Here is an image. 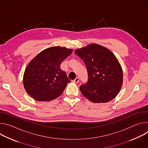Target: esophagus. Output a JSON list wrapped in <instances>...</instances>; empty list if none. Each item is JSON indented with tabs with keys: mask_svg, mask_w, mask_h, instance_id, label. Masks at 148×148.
Listing matches in <instances>:
<instances>
[{
	"mask_svg": "<svg viewBox=\"0 0 148 148\" xmlns=\"http://www.w3.org/2000/svg\"><path fill=\"white\" fill-rule=\"evenodd\" d=\"M79 78L77 77L74 80H73V82H74V83H78V82H79Z\"/></svg>",
	"mask_w": 148,
	"mask_h": 148,
	"instance_id": "obj_1",
	"label": "esophagus"
}]
</instances>
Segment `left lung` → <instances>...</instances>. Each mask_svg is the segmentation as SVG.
Segmentation results:
<instances>
[{"label":"left lung","instance_id":"8db88e82","mask_svg":"<svg viewBox=\"0 0 148 148\" xmlns=\"http://www.w3.org/2000/svg\"><path fill=\"white\" fill-rule=\"evenodd\" d=\"M75 54L85 63L88 78L79 87L82 95L95 103H105L119 93L123 82L121 66L108 49L97 44L77 49Z\"/></svg>","mask_w":148,"mask_h":148}]
</instances>
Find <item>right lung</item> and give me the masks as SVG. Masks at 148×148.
<instances>
[{
	"label": "right lung",
	"mask_w": 148,
	"mask_h": 148,
	"mask_svg": "<svg viewBox=\"0 0 148 148\" xmlns=\"http://www.w3.org/2000/svg\"><path fill=\"white\" fill-rule=\"evenodd\" d=\"M73 52L58 46L41 51L28 64L24 74L26 92L40 101H50L59 97L70 82L60 64Z\"/></svg>",
	"instance_id": "1"
}]
</instances>
